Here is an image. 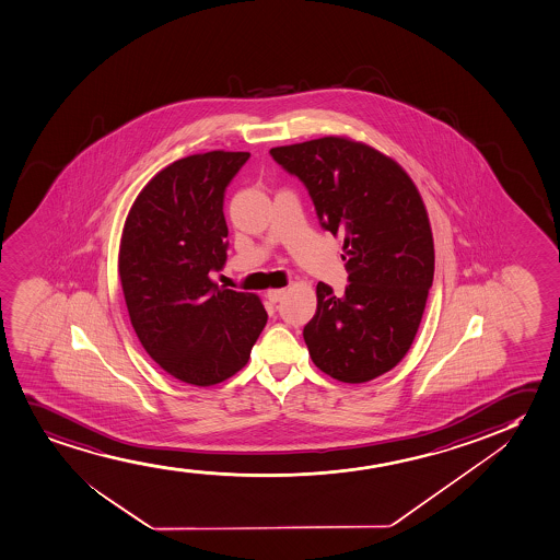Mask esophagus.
Instances as JSON below:
<instances>
[{"label":"esophagus","mask_w":560,"mask_h":560,"mask_svg":"<svg viewBox=\"0 0 560 560\" xmlns=\"http://www.w3.org/2000/svg\"><path fill=\"white\" fill-rule=\"evenodd\" d=\"M284 292H287V289H268L266 296H268L269 302H279L283 299Z\"/></svg>","instance_id":"34e87169"}]
</instances>
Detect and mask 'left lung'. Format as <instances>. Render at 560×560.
<instances>
[{
	"label": "left lung",
	"instance_id": "8db88e82",
	"mask_svg": "<svg viewBox=\"0 0 560 560\" xmlns=\"http://www.w3.org/2000/svg\"><path fill=\"white\" fill-rule=\"evenodd\" d=\"M269 153L312 196L320 224L343 235L349 284H317L304 327L312 361L330 378L363 384L402 361L420 328L435 271L428 211L407 171L376 148L323 137Z\"/></svg>",
	"mask_w": 560,
	"mask_h": 560
}]
</instances>
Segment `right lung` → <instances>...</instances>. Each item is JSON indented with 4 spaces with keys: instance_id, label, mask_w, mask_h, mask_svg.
<instances>
[{
    "instance_id": "right-lung-1",
    "label": "right lung",
    "mask_w": 560,
    "mask_h": 560,
    "mask_svg": "<svg viewBox=\"0 0 560 560\" xmlns=\"http://www.w3.org/2000/svg\"><path fill=\"white\" fill-rule=\"evenodd\" d=\"M248 158L224 150L182 158L145 184L125 219L117 271L132 328L184 384L232 378L268 320L260 296L209 277L228 260L225 186Z\"/></svg>"
}]
</instances>
